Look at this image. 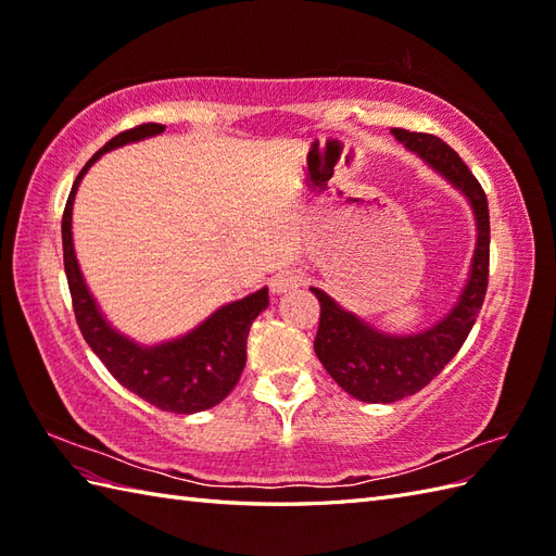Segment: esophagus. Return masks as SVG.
<instances>
[{
	"mask_svg": "<svg viewBox=\"0 0 556 556\" xmlns=\"http://www.w3.org/2000/svg\"><path fill=\"white\" fill-rule=\"evenodd\" d=\"M303 281H305V277H303V273H299V269H283V273L269 279V287H273L275 293H287L295 287H301Z\"/></svg>",
	"mask_w": 556,
	"mask_h": 556,
	"instance_id": "1",
	"label": "esophagus"
}]
</instances>
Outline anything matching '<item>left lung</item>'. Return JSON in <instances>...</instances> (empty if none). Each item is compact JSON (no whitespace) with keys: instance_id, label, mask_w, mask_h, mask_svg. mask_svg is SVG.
<instances>
[{"instance_id":"8db88e82","label":"left lung","mask_w":556,"mask_h":556,"mask_svg":"<svg viewBox=\"0 0 556 556\" xmlns=\"http://www.w3.org/2000/svg\"><path fill=\"white\" fill-rule=\"evenodd\" d=\"M391 132L469 199L479 235H476L467 287L462 289L457 305L438 325L412 337L381 333L348 313L325 291L309 287L319 301V329L315 339L319 363L345 393L363 403H395L431 383L467 341L488 289L490 217L479 179L443 139L400 130V127H393Z\"/></svg>"}]
</instances>
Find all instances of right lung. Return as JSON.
Returning <instances> with one entry per match:
<instances>
[{"mask_svg": "<svg viewBox=\"0 0 556 556\" xmlns=\"http://www.w3.org/2000/svg\"><path fill=\"white\" fill-rule=\"evenodd\" d=\"M165 125L159 123L137 125L132 130L115 135L106 141V147L99 149L85 163L80 175L75 177L61 219L63 267H66L77 327H80L87 345L113 374V379H118L127 391H132L159 409L175 412V415H193V412L211 409L223 403L237 386L243 365H247V339L251 325L269 303L267 289L215 309L208 319L201 321L182 339L159 345H139L103 319L83 279L80 265H77L71 231L77 185L94 161H99L101 153L130 144V141L161 135Z\"/></svg>", "mask_w": 556, "mask_h": 556, "instance_id": "right-lung-1", "label": "right lung"}]
</instances>
